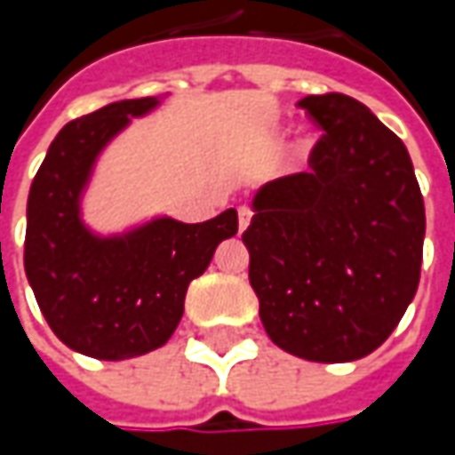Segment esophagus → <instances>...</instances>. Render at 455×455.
Instances as JSON below:
<instances>
[{
  "label": "esophagus",
  "instance_id": "esophagus-1",
  "mask_svg": "<svg viewBox=\"0 0 455 455\" xmlns=\"http://www.w3.org/2000/svg\"><path fill=\"white\" fill-rule=\"evenodd\" d=\"M251 218H253L251 207H240V210H237V228H240V233L251 225Z\"/></svg>",
  "mask_w": 455,
  "mask_h": 455
}]
</instances>
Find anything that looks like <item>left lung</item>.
<instances>
[{
    "mask_svg": "<svg viewBox=\"0 0 455 455\" xmlns=\"http://www.w3.org/2000/svg\"><path fill=\"white\" fill-rule=\"evenodd\" d=\"M299 106L323 133L308 172L255 192L248 278L273 344L352 362L393 334L418 291L426 207L405 144L364 103L323 93Z\"/></svg>",
    "mask_w": 455,
    "mask_h": 455,
    "instance_id": "1",
    "label": "left lung"
}]
</instances>
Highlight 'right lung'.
<instances>
[{
	"instance_id": "right-lung-1",
	"label": "right lung",
	"mask_w": 455,
	"mask_h": 455,
	"mask_svg": "<svg viewBox=\"0 0 455 455\" xmlns=\"http://www.w3.org/2000/svg\"><path fill=\"white\" fill-rule=\"evenodd\" d=\"M159 98L118 100L62 126L27 200L25 273L55 337L80 355L132 359L159 349L184 314L189 283L237 233V212L187 225L156 218L124 235H93L80 195L98 154Z\"/></svg>"
}]
</instances>
